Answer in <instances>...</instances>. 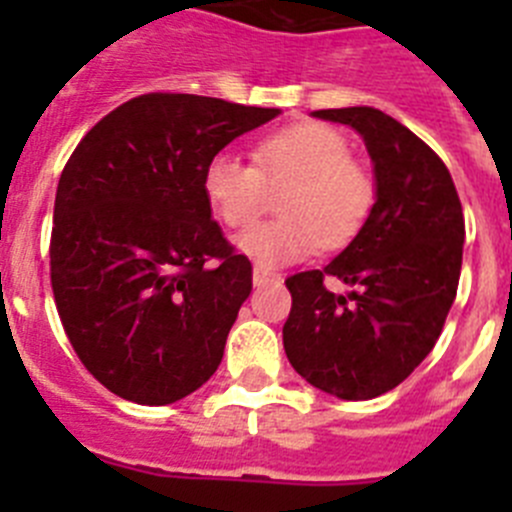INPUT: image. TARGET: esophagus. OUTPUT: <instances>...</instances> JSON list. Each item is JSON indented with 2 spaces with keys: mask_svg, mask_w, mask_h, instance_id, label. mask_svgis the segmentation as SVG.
I'll list each match as a JSON object with an SVG mask.
<instances>
[{
  "mask_svg": "<svg viewBox=\"0 0 512 512\" xmlns=\"http://www.w3.org/2000/svg\"><path fill=\"white\" fill-rule=\"evenodd\" d=\"M271 282H279V274L261 269V266L253 269V284H256V287H264V284H271Z\"/></svg>",
  "mask_w": 512,
  "mask_h": 512,
  "instance_id": "34e87169",
  "label": "esophagus"
}]
</instances>
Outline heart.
<instances>
[{
  "label": "heart",
  "mask_w": 512,
  "mask_h": 512,
  "mask_svg": "<svg viewBox=\"0 0 512 512\" xmlns=\"http://www.w3.org/2000/svg\"><path fill=\"white\" fill-rule=\"evenodd\" d=\"M284 183V217L235 238L238 251L264 269L307 259L323 243L343 246L372 207V179L348 158V140L323 122H297L266 135L253 151V166L217 153L202 174L207 202L228 228L251 225L264 207L266 184Z\"/></svg>",
  "instance_id": "obj_1"
}]
</instances>
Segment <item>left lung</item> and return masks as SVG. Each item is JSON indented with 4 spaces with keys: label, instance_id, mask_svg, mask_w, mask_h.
<instances>
[{
    "label": "left lung",
    "instance_id": "8db88e82",
    "mask_svg": "<svg viewBox=\"0 0 512 512\" xmlns=\"http://www.w3.org/2000/svg\"><path fill=\"white\" fill-rule=\"evenodd\" d=\"M312 117L364 138L377 192L336 259L287 279L284 351L312 387L341 400H372L408 379L441 336L459 287L464 212L446 164L395 117L374 107ZM325 276L352 292L330 293Z\"/></svg>",
    "mask_w": 512,
    "mask_h": 512
}]
</instances>
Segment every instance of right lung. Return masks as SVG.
I'll return each mask as SVG.
<instances>
[{
	"label": "right lung",
	"instance_id": "1",
	"mask_svg": "<svg viewBox=\"0 0 512 512\" xmlns=\"http://www.w3.org/2000/svg\"><path fill=\"white\" fill-rule=\"evenodd\" d=\"M277 115L140 94L71 153L53 207V297L81 364L122 400L171 405L223 361L251 261L212 220L202 174L230 140Z\"/></svg>",
	"mask_w": 512,
	"mask_h": 512
}]
</instances>
